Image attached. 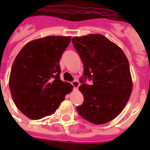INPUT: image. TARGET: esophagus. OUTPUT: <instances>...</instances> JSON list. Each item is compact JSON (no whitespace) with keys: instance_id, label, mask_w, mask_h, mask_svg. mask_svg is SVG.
Segmentation results:
<instances>
[{"instance_id":"esophagus-1","label":"esophagus","mask_w":150,"mask_h":150,"mask_svg":"<svg viewBox=\"0 0 150 150\" xmlns=\"http://www.w3.org/2000/svg\"><path fill=\"white\" fill-rule=\"evenodd\" d=\"M72 85L74 88H76V89H77L78 87L79 86V82L78 81V80H74V81L72 82Z\"/></svg>"}]
</instances>
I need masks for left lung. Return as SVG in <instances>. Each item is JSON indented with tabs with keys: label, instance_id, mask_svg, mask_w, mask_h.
<instances>
[{
	"label": "left lung",
	"instance_id": "obj_1",
	"mask_svg": "<svg viewBox=\"0 0 150 150\" xmlns=\"http://www.w3.org/2000/svg\"><path fill=\"white\" fill-rule=\"evenodd\" d=\"M72 43L84 65L83 78L93 83L87 85L79 79L84 101L76 110L92 124L109 122L124 109L132 94L128 59L120 46L102 34L75 37Z\"/></svg>",
	"mask_w": 150,
	"mask_h": 150
}]
</instances>
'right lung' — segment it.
Returning <instances> with one entry per match:
<instances>
[{"label": "right lung", "mask_w": 150, "mask_h": 150, "mask_svg": "<svg viewBox=\"0 0 150 150\" xmlns=\"http://www.w3.org/2000/svg\"><path fill=\"white\" fill-rule=\"evenodd\" d=\"M71 37L48 36L30 41L13 62L9 86L16 106L30 120L53 114L72 91L60 79L61 57Z\"/></svg>", "instance_id": "1"}]
</instances>
